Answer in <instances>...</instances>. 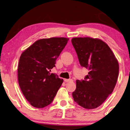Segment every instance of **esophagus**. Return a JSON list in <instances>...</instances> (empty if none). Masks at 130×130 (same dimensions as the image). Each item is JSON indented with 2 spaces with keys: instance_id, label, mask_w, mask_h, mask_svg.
Returning <instances> with one entry per match:
<instances>
[{
  "instance_id": "obj_1",
  "label": "esophagus",
  "mask_w": 130,
  "mask_h": 130,
  "mask_svg": "<svg viewBox=\"0 0 130 130\" xmlns=\"http://www.w3.org/2000/svg\"><path fill=\"white\" fill-rule=\"evenodd\" d=\"M72 81H73V80L71 79H64V82H72Z\"/></svg>"
}]
</instances>
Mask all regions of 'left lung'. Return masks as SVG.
Masks as SVG:
<instances>
[{"mask_svg": "<svg viewBox=\"0 0 130 130\" xmlns=\"http://www.w3.org/2000/svg\"><path fill=\"white\" fill-rule=\"evenodd\" d=\"M80 65L89 70L84 80H76L74 101L85 109L100 106L112 93L117 83L119 65L106 43L99 39H72Z\"/></svg>", "mask_w": 130, "mask_h": 130, "instance_id": "8db88e82", "label": "left lung"}]
</instances>
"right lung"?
<instances>
[{"mask_svg": "<svg viewBox=\"0 0 130 130\" xmlns=\"http://www.w3.org/2000/svg\"><path fill=\"white\" fill-rule=\"evenodd\" d=\"M68 38H51L36 41L21 55L18 66V83L26 100L34 107L42 108L53 102L63 83L50 71Z\"/></svg>", "mask_w": 130, "mask_h": 130, "instance_id": "1", "label": "right lung"}]
</instances>
